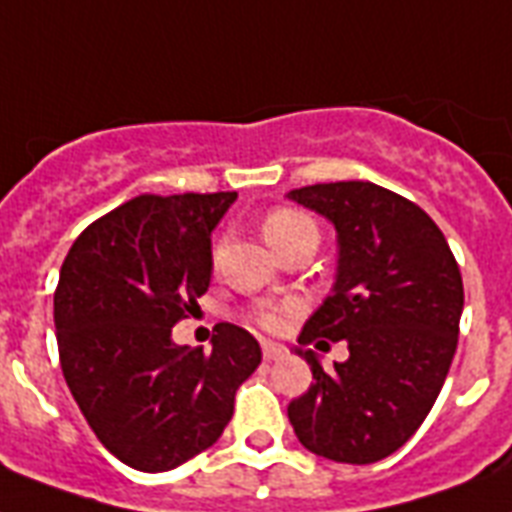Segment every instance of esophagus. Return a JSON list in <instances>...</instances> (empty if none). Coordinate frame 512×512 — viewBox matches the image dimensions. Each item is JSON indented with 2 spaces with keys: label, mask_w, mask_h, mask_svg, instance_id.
<instances>
[{
  "label": "esophagus",
  "mask_w": 512,
  "mask_h": 512,
  "mask_svg": "<svg viewBox=\"0 0 512 512\" xmlns=\"http://www.w3.org/2000/svg\"><path fill=\"white\" fill-rule=\"evenodd\" d=\"M261 352H264V360H280L288 355L283 344H275V342H264L261 344Z\"/></svg>",
  "instance_id": "34e87169"
}]
</instances>
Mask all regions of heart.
Listing matches in <instances>:
<instances>
[{
	"mask_svg": "<svg viewBox=\"0 0 512 512\" xmlns=\"http://www.w3.org/2000/svg\"><path fill=\"white\" fill-rule=\"evenodd\" d=\"M301 229H315L312 227V221L307 216H301L299 211H293V208H275V211L267 213V219H264V237H267V243L275 248L277 243H283L288 237H293ZM256 323L261 328H277L280 326V312L275 310H264L256 315Z\"/></svg>",
	"mask_w": 512,
	"mask_h": 512,
	"instance_id": "obj_1",
	"label": "heart"
}]
</instances>
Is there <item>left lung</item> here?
<instances>
[{"mask_svg": "<svg viewBox=\"0 0 512 512\" xmlns=\"http://www.w3.org/2000/svg\"><path fill=\"white\" fill-rule=\"evenodd\" d=\"M288 200L331 221L339 245L334 288L296 350L315 382L288 419L312 454L371 465L417 433L446 382L465 307L457 259L419 205L371 181L301 186ZM318 338H344L351 358L326 372L303 350Z\"/></svg>", "mask_w": 512, "mask_h": 512, "instance_id": "1", "label": "left lung"}]
</instances>
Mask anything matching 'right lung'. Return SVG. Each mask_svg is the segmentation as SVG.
Listing matches in <instances>:
<instances>
[{"mask_svg":"<svg viewBox=\"0 0 512 512\" xmlns=\"http://www.w3.org/2000/svg\"><path fill=\"white\" fill-rule=\"evenodd\" d=\"M237 192L141 194L74 240L55 288L63 379L114 457L165 473L219 441L235 392L259 368L245 328L219 323L211 352L173 326L213 275L211 232Z\"/></svg>","mask_w":512,"mask_h":512,"instance_id":"1","label":"right lung"}]
</instances>
